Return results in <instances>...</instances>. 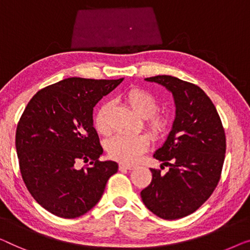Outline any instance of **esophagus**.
I'll return each instance as SVG.
<instances>
[{
	"instance_id": "1",
	"label": "esophagus",
	"mask_w": 250,
	"mask_h": 250,
	"mask_svg": "<svg viewBox=\"0 0 250 250\" xmlns=\"http://www.w3.org/2000/svg\"><path fill=\"white\" fill-rule=\"evenodd\" d=\"M119 168H120L121 171H122V170H133V168H135V165L120 163V165H119Z\"/></svg>"
}]
</instances>
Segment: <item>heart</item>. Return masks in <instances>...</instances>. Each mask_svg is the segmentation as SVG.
I'll return each instance as SVG.
<instances>
[{
  "mask_svg": "<svg viewBox=\"0 0 250 250\" xmlns=\"http://www.w3.org/2000/svg\"><path fill=\"white\" fill-rule=\"evenodd\" d=\"M126 103L139 117L144 118L147 129L154 136L160 135L165 128V120L160 114L154 113L157 102L155 97L148 91L140 88H131L125 95ZM110 103L105 102L98 107L94 118V125L98 133L106 135L108 132L107 113ZM149 140L144 135H131V133H119L112 137L106 144V149L110 157L121 163H135L139 157L148 149Z\"/></svg>",
  "mask_w": 250,
  "mask_h": 250,
  "instance_id": "1",
  "label": "heart"
}]
</instances>
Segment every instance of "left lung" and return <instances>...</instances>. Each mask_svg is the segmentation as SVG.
<instances>
[{"instance_id":"1","label":"left lung","mask_w":250,"mask_h":250,"mask_svg":"<svg viewBox=\"0 0 250 250\" xmlns=\"http://www.w3.org/2000/svg\"><path fill=\"white\" fill-rule=\"evenodd\" d=\"M171 91L175 119L154 159L168 171L150 168L152 182L140 192L143 203L161 219L177 220L194 213L213 194L226 157V133L215 106L202 88L172 76H155Z\"/></svg>"}]
</instances>
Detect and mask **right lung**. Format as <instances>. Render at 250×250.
<instances>
[{
    "label": "right lung",
    "instance_id": "1",
    "mask_svg": "<svg viewBox=\"0 0 250 250\" xmlns=\"http://www.w3.org/2000/svg\"><path fill=\"white\" fill-rule=\"evenodd\" d=\"M122 80L63 79L38 90L21 115L16 132L21 177L34 199L56 216L88 212L118 172L115 162L98 160L103 148L93 110ZM79 160L91 167L77 169Z\"/></svg>",
    "mask_w": 250,
    "mask_h": 250
}]
</instances>
